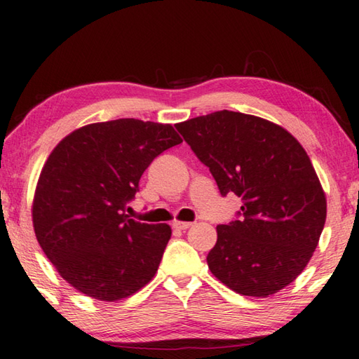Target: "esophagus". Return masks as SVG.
Segmentation results:
<instances>
[{
    "label": "esophagus",
    "instance_id": "obj_1",
    "mask_svg": "<svg viewBox=\"0 0 359 359\" xmlns=\"http://www.w3.org/2000/svg\"><path fill=\"white\" fill-rule=\"evenodd\" d=\"M192 224L194 222H189V221H175L173 227L178 229V231H186V229H189Z\"/></svg>",
    "mask_w": 359,
    "mask_h": 359
}]
</instances>
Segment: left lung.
Listing matches in <instances>:
<instances>
[{"label": "left lung", "instance_id": "obj_1", "mask_svg": "<svg viewBox=\"0 0 359 359\" xmlns=\"http://www.w3.org/2000/svg\"><path fill=\"white\" fill-rule=\"evenodd\" d=\"M175 127L221 196L242 198L237 218L216 227L211 273L243 296L283 290L309 264L326 221V197L307 152L283 127L227 109Z\"/></svg>", "mask_w": 359, "mask_h": 359}]
</instances>
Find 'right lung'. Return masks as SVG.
Returning a JSON list of instances; mask_svg holds the SVG:
<instances>
[{
    "instance_id": "right-lung-1",
    "label": "right lung",
    "mask_w": 359,
    "mask_h": 359,
    "mask_svg": "<svg viewBox=\"0 0 359 359\" xmlns=\"http://www.w3.org/2000/svg\"><path fill=\"white\" fill-rule=\"evenodd\" d=\"M181 141L170 124L116 119L78 128L50 152L33 227L47 259L82 294L119 301L156 275L172 229L130 219L126 208L151 162Z\"/></svg>"
}]
</instances>
